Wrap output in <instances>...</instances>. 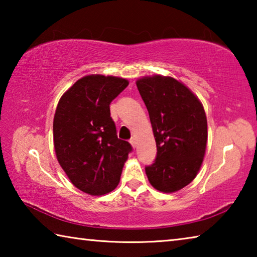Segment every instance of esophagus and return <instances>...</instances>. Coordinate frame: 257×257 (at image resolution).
<instances>
[{"mask_svg": "<svg viewBox=\"0 0 257 257\" xmlns=\"http://www.w3.org/2000/svg\"><path fill=\"white\" fill-rule=\"evenodd\" d=\"M130 144L133 145L134 149H136V139H135V138H132V139H130Z\"/></svg>", "mask_w": 257, "mask_h": 257, "instance_id": "34e87169", "label": "esophagus"}]
</instances>
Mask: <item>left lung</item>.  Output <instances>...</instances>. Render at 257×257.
Here are the masks:
<instances>
[{"instance_id": "1", "label": "left lung", "mask_w": 257, "mask_h": 257, "mask_svg": "<svg viewBox=\"0 0 257 257\" xmlns=\"http://www.w3.org/2000/svg\"><path fill=\"white\" fill-rule=\"evenodd\" d=\"M156 142L154 163L145 167L155 189L173 193L196 177L205 155L207 120L199 99L175 78L138 79Z\"/></svg>"}]
</instances>
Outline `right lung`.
Segmentation results:
<instances>
[{
  "label": "right lung",
  "mask_w": 257,
  "mask_h": 257,
  "mask_svg": "<svg viewBox=\"0 0 257 257\" xmlns=\"http://www.w3.org/2000/svg\"><path fill=\"white\" fill-rule=\"evenodd\" d=\"M122 78L90 75L76 81L60 98L53 121L55 154L78 189L104 195L118 186L133 151L116 136L110 104L128 86Z\"/></svg>",
  "instance_id": "add662e5"
}]
</instances>
